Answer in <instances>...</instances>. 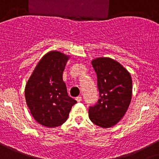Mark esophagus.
<instances>
[{
	"instance_id": "obj_1",
	"label": "esophagus",
	"mask_w": 159,
	"mask_h": 159,
	"mask_svg": "<svg viewBox=\"0 0 159 159\" xmlns=\"http://www.w3.org/2000/svg\"><path fill=\"white\" fill-rule=\"evenodd\" d=\"M76 100L78 102H81V97H80V96H78V97H76Z\"/></svg>"
}]
</instances>
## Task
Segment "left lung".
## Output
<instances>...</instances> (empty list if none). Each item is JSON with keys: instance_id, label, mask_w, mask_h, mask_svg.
<instances>
[{"instance_id": "1", "label": "left lung", "mask_w": 159, "mask_h": 159, "mask_svg": "<svg viewBox=\"0 0 159 159\" xmlns=\"http://www.w3.org/2000/svg\"><path fill=\"white\" fill-rule=\"evenodd\" d=\"M97 77L99 99L89 108V116L94 124L104 128L116 124L128 110L131 100L132 81L128 70L110 58L92 61Z\"/></svg>"}]
</instances>
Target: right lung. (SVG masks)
Returning a JSON list of instances; mask_svg holds the SVG:
<instances>
[{"instance_id": "right-lung-1", "label": "right lung", "mask_w": 159, "mask_h": 159, "mask_svg": "<svg viewBox=\"0 0 159 159\" xmlns=\"http://www.w3.org/2000/svg\"><path fill=\"white\" fill-rule=\"evenodd\" d=\"M69 57L51 51L37 64L25 87L31 115L41 125L55 128L66 120L77 101L68 96L62 73Z\"/></svg>"}]
</instances>
